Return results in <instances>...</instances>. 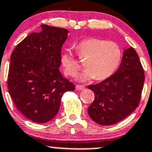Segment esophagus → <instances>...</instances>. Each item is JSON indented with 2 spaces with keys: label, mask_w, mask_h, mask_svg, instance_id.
Here are the masks:
<instances>
[{
  "label": "esophagus",
  "mask_w": 152,
  "mask_h": 152,
  "mask_svg": "<svg viewBox=\"0 0 152 152\" xmlns=\"http://www.w3.org/2000/svg\"><path fill=\"white\" fill-rule=\"evenodd\" d=\"M76 88L77 90H84L85 89L84 85H80V84H76Z\"/></svg>",
  "instance_id": "obj_1"
}]
</instances>
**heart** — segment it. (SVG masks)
<instances>
[{
    "label": "heart",
    "mask_w": 152,
    "mask_h": 152,
    "mask_svg": "<svg viewBox=\"0 0 152 152\" xmlns=\"http://www.w3.org/2000/svg\"><path fill=\"white\" fill-rule=\"evenodd\" d=\"M77 56L86 61L87 69L79 76V79L104 80L110 77L119 66L122 50L116 42L98 38H88L76 46ZM61 63L66 75L74 76L81 68V65L71 51L66 50L61 55Z\"/></svg>",
    "instance_id": "obj_1"
}]
</instances>
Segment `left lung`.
I'll return each instance as SVG.
<instances>
[{
  "mask_svg": "<svg viewBox=\"0 0 152 152\" xmlns=\"http://www.w3.org/2000/svg\"><path fill=\"white\" fill-rule=\"evenodd\" d=\"M145 79L144 68L136 50H124L121 66L114 74L88 89L95 98L88 107L90 118L102 126L123 121L139 104Z\"/></svg>",
  "mask_w": 152,
  "mask_h": 152,
  "instance_id": "obj_1",
  "label": "left lung"
}]
</instances>
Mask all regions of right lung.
Segmentation results:
<instances>
[{"label": "right lung", "instance_id": "1", "mask_svg": "<svg viewBox=\"0 0 152 152\" xmlns=\"http://www.w3.org/2000/svg\"><path fill=\"white\" fill-rule=\"evenodd\" d=\"M16 45L11 56L8 75L10 96L16 108L30 121L48 122L57 115L61 98L75 85L59 71L66 29L42 24Z\"/></svg>", "mask_w": 152, "mask_h": 152}]
</instances>
